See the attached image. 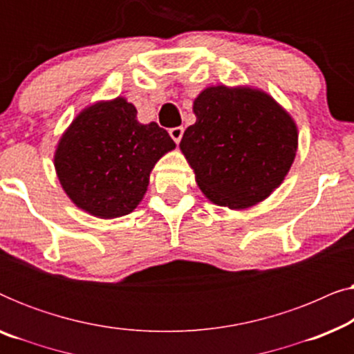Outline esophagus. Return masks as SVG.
Here are the masks:
<instances>
[{
	"label": "esophagus",
	"mask_w": 354,
	"mask_h": 354,
	"mask_svg": "<svg viewBox=\"0 0 354 354\" xmlns=\"http://www.w3.org/2000/svg\"><path fill=\"white\" fill-rule=\"evenodd\" d=\"M169 135H171L174 142L178 143L182 140V137H183V127H172V129H169Z\"/></svg>",
	"instance_id": "1"
}]
</instances>
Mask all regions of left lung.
<instances>
[{"label":"left lung","instance_id":"8db88e82","mask_svg":"<svg viewBox=\"0 0 354 354\" xmlns=\"http://www.w3.org/2000/svg\"><path fill=\"white\" fill-rule=\"evenodd\" d=\"M196 122L180 149L212 203L241 209L282 183L297 153L292 118L266 93L209 86L193 104Z\"/></svg>","mask_w":354,"mask_h":354}]
</instances>
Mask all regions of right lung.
<instances>
[{
	"label": "right lung",
	"instance_id": "obj_1",
	"mask_svg": "<svg viewBox=\"0 0 354 354\" xmlns=\"http://www.w3.org/2000/svg\"><path fill=\"white\" fill-rule=\"evenodd\" d=\"M174 148L166 130L140 124L135 106L115 98L77 115L57 145L55 166L77 206L113 219L137 207L154 164Z\"/></svg>",
	"mask_w": 354,
	"mask_h": 354
}]
</instances>
